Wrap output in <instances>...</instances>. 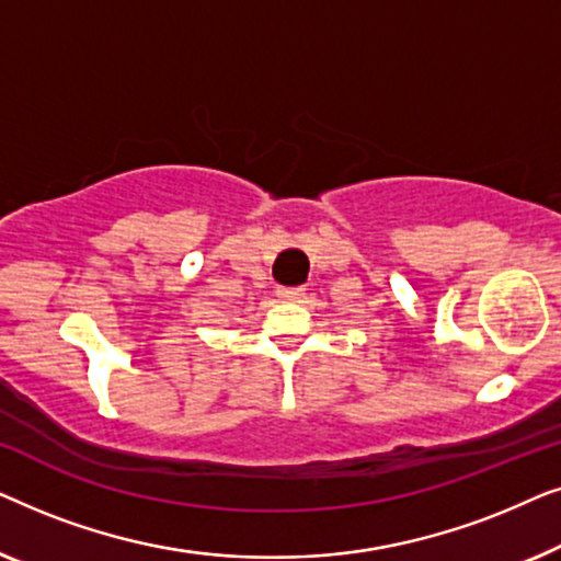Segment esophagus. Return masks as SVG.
Here are the masks:
<instances>
[{
	"instance_id": "obj_1",
	"label": "esophagus",
	"mask_w": 561,
	"mask_h": 561,
	"mask_svg": "<svg viewBox=\"0 0 561 561\" xmlns=\"http://www.w3.org/2000/svg\"><path fill=\"white\" fill-rule=\"evenodd\" d=\"M304 296V288L301 286H283L278 288V298L280 301H298V298Z\"/></svg>"
}]
</instances>
